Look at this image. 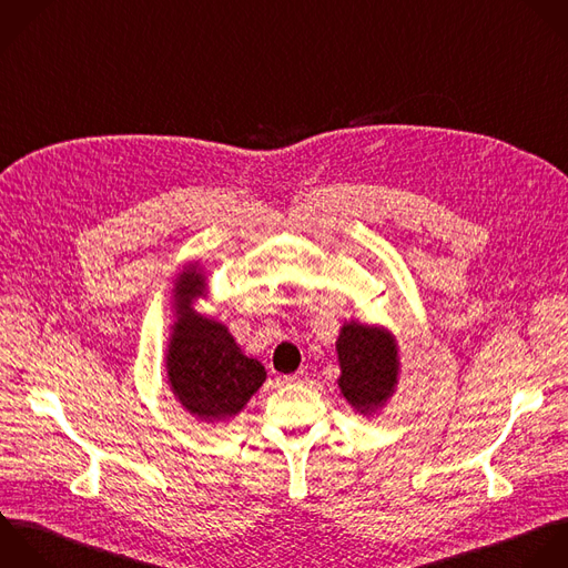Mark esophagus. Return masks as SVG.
Segmentation results:
<instances>
[{
  "mask_svg": "<svg viewBox=\"0 0 568 568\" xmlns=\"http://www.w3.org/2000/svg\"><path fill=\"white\" fill-rule=\"evenodd\" d=\"M305 378H307V372H305V369H298V372H294V374H290V376H283V383L296 385V383H303Z\"/></svg>",
  "mask_w": 568,
  "mask_h": 568,
  "instance_id": "obj_1",
  "label": "esophagus"
}]
</instances>
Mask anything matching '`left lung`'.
<instances>
[{
  "mask_svg": "<svg viewBox=\"0 0 568 568\" xmlns=\"http://www.w3.org/2000/svg\"><path fill=\"white\" fill-rule=\"evenodd\" d=\"M336 349L343 396L363 414L381 407L394 392L398 376L392 336L378 327L349 323L341 329Z\"/></svg>",
  "mask_w": 568,
  "mask_h": 568,
  "instance_id": "8db88e82",
  "label": "left lung"
}]
</instances>
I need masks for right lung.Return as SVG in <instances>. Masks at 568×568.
Instances as JSON below:
<instances>
[{
  "label": "right lung",
  "mask_w": 568,
  "mask_h": 568,
  "mask_svg": "<svg viewBox=\"0 0 568 568\" xmlns=\"http://www.w3.org/2000/svg\"><path fill=\"white\" fill-rule=\"evenodd\" d=\"M203 276L185 270L176 283L174 334L168 352V376L181 405L205 420L236 416L263 385L265 369L241 354L232 334L196 314L190 305L201 296Z\"/></svg>",
  "instance_id": "1"
}]
</instances>
